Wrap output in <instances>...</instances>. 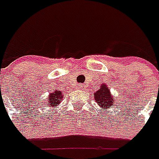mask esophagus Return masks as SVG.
Returning <instances> with one entry per match:
<instances>
[{"label":"esophagus","mask_w":159,"mask_h":159,"mask_svg":"<svg viewBox=\"0 0 159 159\" xmlns=\"http://www.w3.org/2000/svg\"><path fill=\"white\" fill-rule=\"evenodd\" d=\"M77 88H78L79 89H82V90H83V89H85L86 87H85V85H84V84L81 83V84H79V85L77 86Z\"/></svg>","instance_id":"esophagus-1"}]
</instances>
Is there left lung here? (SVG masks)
<instances>
[{
	"instance_id": "obj_1",
	"label": "left lung",
	"mask_w": 159,
	"mask_h": 159,
	"mask_svg": "<svg viewBox=\"0 0 159 159\" xmlns=\"http://www.w3.org/2000/svg\"><path fill=\"white\" fill-rule=\"evenodd\" d=\"M94 97L95 102L102 107V108H105V107L109 108L114 106V101L112 98V95H110L109 89L105 84L100 88V89L95 92Z\"/></svg>"
}]
</instances>
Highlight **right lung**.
Returning a JSON list of instances; mask_svg holds the SVG:
<instances>
[{
    "label": "right lung",
    "instance_id": "right-lung-1",
    "mask_svg": "<svg viewBox=\"0 0 159 159\" xmlns=\"http://www.w3.org/2000/svg\"><path fill=\"white\" fill-rule=\"evenodd\" d=\"M49 96H50V97H49V100L47 101L46 104L51 103V104H49V105H51L52 107L57 105V104H58V103L61 102V99L63 98L62 92H61V91H57V90L55 91L54 93L50 94V95H49Z\"/></svg>",
    "mask_w": 159,
    "mask_h": 159
}]
</instances>
